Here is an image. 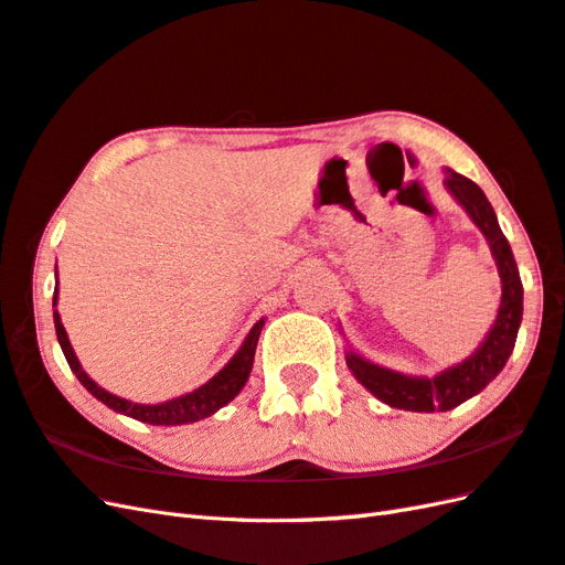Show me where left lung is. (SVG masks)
Segmentation results:
<instances>
[{
	"mask_svg": "<svg viewBox=\"0 0 565 565\" xmlns=\"http://www.w3.org/2000/svg\"><path fill=\"white\" fill-rule=\"evenodd\" d=\"M446 188L466 212L470 220L482 231L491 255L497 259L499 277H501V306L494 324H491L487 339L482 341L470 358L462 363L439 372L437 377H408L394 370H386L370 363V360L355 355L353 351L345 353V365L351 367L355 380L372 392L382 403L401 411L415 413H434V411H451L460 406L462 401L480 394L482 388L497 377L509 363L513 345L518 339L520 320H523V281H520L518 265L509 241L497 222L494 207L489 205L482 188L475 181L460 177L456 171H448Z\"/></svg>",
	"mask_w": 565,
	"mask_h": 565,
	"instance_id": "left-lung-1",
	"label": "left lung"
}]
</instances>
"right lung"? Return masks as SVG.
<instances>
[{
    "instance_id": "add662e5",
    "label": "right lung",
    "mask_w": 565,
    "mask_h": 565,
    "mask_svg": "<svg viewBox=\"0 0 565 565\" xmlns=\"http://www.w3.org/2000/svg\"><path fill=\"white\" fill-rule=\"evenodd\" d=\"M52 308H56V294L52 300ZM265 320H259L253 329L250 334L245 337L243 345L238 349V353L228 360L224 365V370H220L214 374V377L202 384L195 392L179 396V398H171L164 403H154V406H145V403H134V401H126L121 396H114L109 392H105L103 386H97L85 370L81 367L78 358L71 349V341L66 337V329L62 324V317L60 312L54 310V329H56V339H60L62 351L66 355V363L68 367L74 370V374L78 377V382L88 388V392L97 398L103 401L107 408L117 411L121 415L134 417V420L140 423H148V425H188V423H198V420H205V417L214 415L220 408H224L228 401H234L238 396L241 388L245 386L250 377V370H253V360H255V349H257V339H259V331H263Z\"/></svg>"
}]
</instances>
